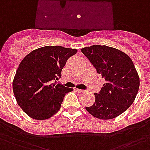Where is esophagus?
Instances as JSON below:
<instances>
[{"mask_svg":"<svg viewBox=\"0 0 150 150\" xmlns=\"http://www.w3.org/2000/svg\"><path fill=\"white\" fill-rule=\"evenodd\" d=\"M75 89H76L78 93H83L86 92V90H84V89H79V88H75Z\"/></svg>","mask_w":150,"mask_h":150,"instance_id":"1","label":"esophagus"}]
</instances>
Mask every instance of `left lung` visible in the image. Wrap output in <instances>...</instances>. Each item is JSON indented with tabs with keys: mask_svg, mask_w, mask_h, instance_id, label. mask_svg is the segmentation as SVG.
<instances>
[{
	"mask_svg": "<svg viewBox=\"0 0 150 150\" xmlns=\"http://www.w3.org/2000/svg\"><path fill=\"white\" fill-rule=\"evenodd\" d=\"M105 84L95 102L86 110L95 117L109 120L124 112L133 104L139 89L140 79L129 56L115 48L94 45L81 50Z\"/></svg>",
	"mask_w": 150,
	"mask_h": 150,
	"instance_id": "1",
	"label": "left lung"
}]
</instances>
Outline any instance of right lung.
I'll return each mask as SVG.
<instances>
[{
  "label": "right lung",
  "instance_id": "obj_1",
  "mask_svg": "<svg viewBox=\"0 0 150 150\" xmlns=\"http://www.w3.org/2000/svg\"><path fill=\"white\" fill-rule=\"evenodd\" d=\"M77 50L45 46L29 52L20 63L13 81L17 104L35 120H45L58 112L64 96L74 89L57 81L67 60Z\"/></svg>",
  "mask_w": 150,
  "mask_h": 150
}]
</instances>
